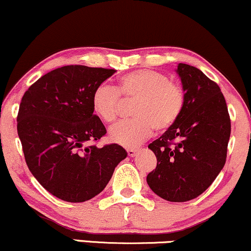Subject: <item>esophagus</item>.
<instances>
[{
	"label": "esophagus",
	"mask_w": 251,
	"mask_h": 251,
	"mask_svg": "<svg viewBox=\"0 0 251 251\" xmlns=\"http://www.w3.org/2000/svg\"><path fill=\"white\" fill-rule=\"evenodd\" d=\"M138 151V149H128L126 150V152H128V155L130 156V157H134V156H136Z\"/></svg>",
	"instance_id": "34e87169"
}]
</instances>
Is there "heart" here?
Returning <instances> with one entry per match:
<instances>
[{
  "label": "heart",
  "mask_w": 251,
  "mask_h": 251,
  "mask_svg": "<svg viewBox=\"0 0 251 251\" xmlns=\"http://www.w3.org/2000/svg\"><path fill=\"white\" fill-rule=\"evenodd\" d=\"M121 97L125 101L135 100L132 120L117 123L109 131L110 140L132 148L150 137L154 131H164L177 122L185 105V91L167 74L141 69L126 74L116 85L101 84L94 90L91 107L102 122L113 123L117 119Z\"/></svg>",
  "instance_id": "heart-1"
}]
</instances>
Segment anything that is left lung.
Instances as JSON below:
<instances>
[{
    "label": "left lung",
    "instance_id": "left-lung-1",
    "mask_svg": "<svg viewBox=\"0 0 251 251\" xmlns=\"http://www.w3.org/2000/svg\"><path fill=\"white\" fill-rule=\"evenodd\" d=\"M176 73L185 91L184 110L148 146L157 166L147 182L163 200L185 202L207 190L225 167L231 126L219 85L189 64L178 63Z\"/></svg>",
    "mask_w": 251,
    "mask_h": 251
}]
</instances>
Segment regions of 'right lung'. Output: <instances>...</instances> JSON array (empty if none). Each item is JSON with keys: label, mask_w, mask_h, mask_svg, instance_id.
I'll return each mask as SVG.
<instances>
[{"label": "right lung", "mask_w": 251, "mask_h": 251, "mask_svg": "<svg viewBox=\"0 0 251 251\" xmlns=\"http://www.w3.org/2000/svg\"><path fill=\"white\" fill-rule=\"evenodd\" d=\"M115 69L64 66L43 75L21 101L17 132L34 177L51 195L84 202L99 195L126 157L119 144L87 146L104 136L94 115V90Z\"/></svg>", "instance_id": "obj_1"}]
</instances>
